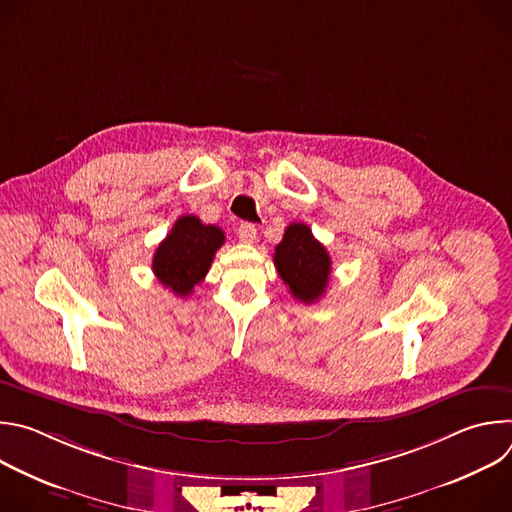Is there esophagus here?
Returning a JSON list of instances; mask_svg holds the SVG:
<instances>
[{
  "instance_id": "obj_1",
  "label": "esophagus",
  "mask_w": 512,
  "mask_h": 512,
  "mask_svg": "<svg viewBox=\"0 0 512 512\" xmlns=\"http://www.w3.org/2000/svg\"><path fill=\"white\" fill-rule=\"evenodd\" d=\"M237 237L241 243L251 245L257 239V227L253 223H241V227L237 229Z\"/></svg>"
}]
</instances>
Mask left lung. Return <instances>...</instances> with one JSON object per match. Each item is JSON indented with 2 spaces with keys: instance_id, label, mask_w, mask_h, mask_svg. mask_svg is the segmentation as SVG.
Wrapping results in <instances>:
<instances>
[{
  "instance_id": "1",
  "label": "left lung",
  "mask_w": 512,
  "mask_h": 512,
  "mask_svg": "<svg viewBox=\"0 0 512 512\" xmlns=\"http://www.w3.org/2000/svg\"><path fill=\"white\" fill-rule=\"evenodd\" d=\"M275 269L291 296L304 304L318 302L330 281L332 261L326 247L304 223H291L273 255Z\"/></svg>"
}]
</instances>
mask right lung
Masks as SVG:
<instances>
[{"label": "right lung", "mask_w": 512, "mask_h": 512, "mask_svg": "<svg viewBox=\"0 0 512 512\" xmlns=\"http://www.w3.org/2000/svg\"><path fill=\"white\" fill-rule=\"evenodd\" d=\"M225 243V233L216 225H202L194 214H184L174 223L168 237L158 245L152 269L158 281L176 296L192 294L212 263L214 253Z\"/></svg>", "instance_id": "right-lung-1"}]
</instances>
